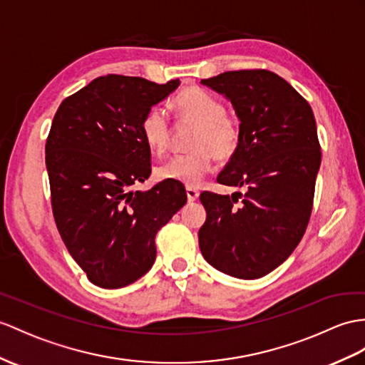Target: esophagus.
I'll return each mask as SVG.
<instances>
[{
	"label": "esophagus",
	"instance_id": "esophagus-1",
	"mask_svg": "<svg viewBox=\"0 0 365 365\" xmlns=\"http://www.w3.org/2000/svg\"><path fill=\"white\" fill-rule=\"evenodd\" d=\"M185 193H187V200L189 201H195L198 198V195H200V192L195 189V187H185Z\"/></svg>",
	"mask_w": 365,
	"mask_h": 365
}]
</instances>
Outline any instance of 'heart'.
<instances>
[{
    "label": "heart",
    "instance_id": "b5f03b06",
    "mask_svg": "<svg viewBox=\"0 0 365 365\" xmlns=\"http://www.w3.org/2000/svg\"><path fill=\"white\" fill-rule=\"evenodd\" d=\"M173 106L181 120L197 125L190 153L176 155L156 167V176L164 181L198 185L212 170L213 161L227 163L238 152L242 131L238 123L226 115V106L202 88L192 86L175 97ZM140 133L147 147L161 155L170 140V123L159 106L150 108L140 120Z\"/></svg>",
    "mask_w": 365,
    "mask_h": 365
}]
</instances>
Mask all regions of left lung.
<instances>
[{
  "instance_id": "obj_1",
  "label": "left lung",
  "mask_w": 365,
  "mask_h": 365,
  "mask_svg": "<svg viewBox=\"0 0 365 365\" xmlns=\"http://www.w3.org/2000/svg\"><path fill=\"white\" fill-rule=\"evenodd\" d=\"M201 83L225 94L240 119L238 152L217 181L245 193L200 195L207 212L200 250L221 272L259 279L288 259L307 230L322 156L314 114L266 69L227 71Z\"/></svg>"
}]
</instances>
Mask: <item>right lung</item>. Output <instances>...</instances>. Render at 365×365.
Instances as JSON below:
<instances>
[{"mask_svg":"<svg viewBox=\"0 0 365 365\" xmlns=\"http://www.w3.org/2000/svg\"><path fill=\"white\" fill-rule=\"evenodd\" d=\"M142 77L94 78L60 103L46 140L52 213L61 240L94 285L118 289L152 268L158 230L187 195L163 181L131 190L152 173L140 133L144 114L175 91Z\"/></svg>","mask_w":365,"mask_h":365,"instance_id":"add662e5","label":"right lung"}]
</instances>
